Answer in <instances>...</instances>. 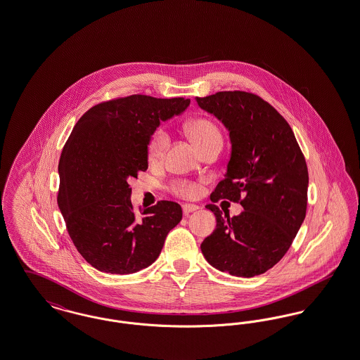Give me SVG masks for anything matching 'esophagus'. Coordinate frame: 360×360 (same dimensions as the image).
Returning a JSON list of instances; mask_svg holds the SVG:
<instances>
[{"label":"esophagus","instance_id":"obj_1","mask_svg":"<svg viewBox=\"0 0 360 360\" xmlns=\"http://www.w3.org/2000/svg\"><path fill=\"white\" fill-rule=\"evenodd\" d=\"M182 209H184V214H185V216H188L190 213H193V212L198 210V209H200V206L193 205V204H185V205L182 206Z\"/></svg>","mask_w":360,"mask_h":360}]
</instances>
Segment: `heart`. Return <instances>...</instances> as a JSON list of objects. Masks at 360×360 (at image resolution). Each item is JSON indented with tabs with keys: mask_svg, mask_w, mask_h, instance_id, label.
<instances>
[{
	"mask_svg": "<svg viewBox=\"0 0 360 360\" xmlns=\"http://www.w3.org/2000/svg\"><path fill=\"white\" fill-rule=\"evenodd\" d=\"M186 132L188 137L195 143V146L202 151L209 144L214 141H221V132L217 125L209 119H194L186 124ZM170 143L167 132L162 128L156 129L148 143V159L151 162H159L166 153ZM176 194L184 197H193L198 193V186L188 182H178L174 185Z\"/></svg>",
	"mask_w": 360,
	"mask_h": 360,
	"instance_id": "1",
	"label": "heart"
}]
</instances>
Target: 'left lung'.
<instances>
[{
	"label": "left lung",
	"mask_w": 360,
	"mask_h": 360,
	"mask_svg": "<svg viewBox=\"0 0 360 360\" xmlns=\"http://www.w3.org/2000/svg\"><path fill=\"white\" fill-rule=\"evenodd\" d=\"M201 109L229 132L231 158L210 195L240 202L239 216L209 204L216 229L201 244L207 263L243 278L263 274L290 248L305 220L308 167L290 125L274 108L247 91L197 97Z\"/></svg>",
	"instance_id": "obj_1"
}]
</instances>
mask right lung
<instances>
[{
    "mask_svg": "<svg viewBox=\"0 0 360 360\" xmlns=\"http://www.w3.org/2000/svg\"><path fill=\"white\" fill-rule=\"evenodd\" d=\"M188 103L134 94L90 108L72 128L58 166V206L74 245L94 269L124 275L151 266L182 220L172 201L136 216L128 181L148 169V143L160 121Z\"/></svg>",
    "mask_w": 360,
    "mask_h": 360,
    "instance_id": "right-lung-1",
    "label": "right lung"
}]
</instances>
